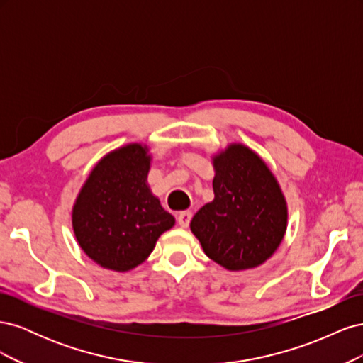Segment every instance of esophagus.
Wrapping results in <instances>:
<instances>
[{"mask_svg": "<svg viewBox=\"0 0 363 363\" xmlns=\"http://www.w3.org/2000/svg\"><path fill=\"white\" fill-rule=\"evenodd\" d=\"M191 218H192V213H191L189 211H183V212H180V213H179V216H177V221H179L180 227H183V228L188 227V225H189V223H191Z\"/></svg>", "mask_w": 363, "mask_h": 363, "instance_id": "obj_1", "label": "esophagus"}]
</instances>
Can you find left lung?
I'll return each mask as SVG.
<instances>
[{
	"label": "left lung",
	"mask_w": 363,
	"mask_h": 363,
	"mask_svg": "<svg viewBox=\"0 0 363 363\" xmlns=\"http://www.w3.org/2000/svg\"><path fill=\"white\" fill-rule=\"evenodd\" d=\"M215 199L191 221L208 259L228 271L265 263L288 227V204L263 159L244 144H230L212 157Z\"/></svg>",
	"instance_id": "8db88e82"
}]
</instances>
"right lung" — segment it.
Returning a JSON list of instances; mask_svg holds the SVG:
<instances>
[{"instance_id": "right-lung-1", "label": "right lung", "mask_w": 363, "mask_h": 363, "mask_svg": "<svg viewBox=\"0 0 363 363\" xmlns=\"http://www.w3.org/2000/svg\"><path fill=\"white\" fill-rule=\"evenodd\" d=\"M147 145L127 144L98 162L72 207V230L84 255L96 265L125 272L145 262L157 239L175 224L147 177Z\"/></svg>"}]
</instances>
